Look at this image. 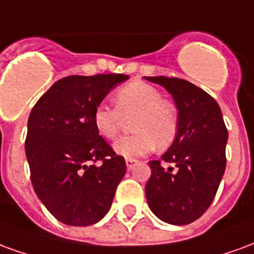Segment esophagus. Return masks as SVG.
Returning a JSON list of instances; mask_svg holds the SVG:
<instances>
[{
    "label": "esophagus",
    "instance_id": "obj_1",
    "mask_svg": "<svg viewBox=\"0 0 254 254\" xmlns=\"http://www.w3.org/2000/svg\"><path fill=\"white\" fill-rule=\"evenodd\" d=\"M137 163V160L136 159H127V170H132L133 167H134V165Z\"/></svg>",
    "mask_w": 254,
    "mask_h": 254
}]
</instances>
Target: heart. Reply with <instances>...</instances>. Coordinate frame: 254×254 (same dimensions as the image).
<instances>
[{"mask_svg": "<svg viewBox=\"0 0 254 254\" xmlns=\"http://www.w3.org/2000/svg\"><path fill=\"white\" fill-rule=\"evenodd\" d=\"M116 109L100 103L92 114L95 130L99 136L113 140L120 133L124 118H132L136 133L117 140L113 148L127 159H136L149 154L158 145L165 149L170 145L178 130V114L169 100L162 98L159 89L144 81L118 88L114 94Z\"/></svg>", "mask_w": 254, "mask_h": 254, "instance_id": "b5f03b06", "label": "heart"}]
</instances>
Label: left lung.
I'll list each match as a JSON object with an SVG mask.
<instances>
[{
    "mask_svg": "<svg viewBox=\"0 0 254 254\" xmlns=\"http://www.w3.org/2000/svg\"><path fill=\"white\" fill-rule=\"evenodd\" d=\"M178 109V130L160 160H151L145 197L151 211L166 223L189 224L213 201L226 170L229 133L220 107L211 95L187 80L155 76ZM171 163L165 169L161 162Z\"/></svg>",
    "mask_w": 254,
    "mask_h": 254,
    "instance_id": "left-lung-1",
    "label": "left lung"
}]
</instances>
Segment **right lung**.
Returning a JSON list of instances; mask_svg holds the SVG:
<instances>
[{
	"label": "right lung",
	"mask_w": 254,
	"mask_h": 254,
	"mask_svg": "<svg viewBox=\"0 0 254 254\" xmlns=\"http://www.w3.org/2000/svg\"><path fill=\"white\" fill-rule=\"evenodd\" d=\"M127 74L67 76L54 83L31 110L25 155L36 196L67 226H91L109 212L127 173L95 130L92 114ZM100 160L102 165H94Z\"/></svg>",
	"instance_id": "1"
}]
</instances>
